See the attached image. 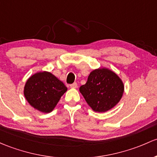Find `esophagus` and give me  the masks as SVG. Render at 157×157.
Instances as JSON below:
<instances>
[{"mask_svg": "<svg viewBox=\"0 0 157 157\" xmlns=\"http://www.w3.org/2000/svg\"><path fill=\"white\" fill-rule=\"evenodd\" d=\"M70 86L71 87V88H77V83H74L71 84Z\"/></svg>", "mask_w": 157, "mask_h": 157, "instance_id": "1", "label": "esophagus"}]
</instances>
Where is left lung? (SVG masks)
Wrapping results in <instances>:
<instances>
[{"instance_id":"8db88e82","label":"left lung","mask_w":157,"mask_h":157,"mask_svg":"<svg viewBox=\"0 0 157 157\" xmlns=\"http://www.w3.org/2000/svg\"><path fill=\"white\" fill-rule=\"evenodd\" d=\"M124 86L114 72L107 68L92 71L80 92L94 111L105 112L113 108L120 101Z\"/></svg>"}]
</instances>
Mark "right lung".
<instances>
[{
	"mask_svg": "<svg viewBox=\"0 0 157 157\" xmlns=\"http://www.w3.org/2000/svg\"><path fill=\"white\" fill-rule=\"evenodd\" d=\"M67 90L65 84L53 74L44 71L34 74L27 80L24 95L33 108L49 113Z\"/></svg>",
	"mask_w": 157,
	"mask_h": 157,
	"instance_id": "obj_1",
	"label": "right lung"
}]
</instances>
